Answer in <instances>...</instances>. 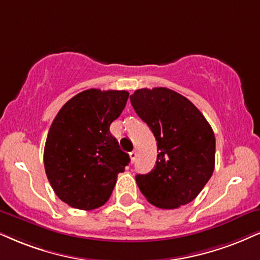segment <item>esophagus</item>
Wrapping results in <instances>:
<instances>
[{
	"mask_svg": "<svg viewBox=\"0 0 260 260\" xmlns=\"http://www.w3.org/2000/svg\"><path fill=\"white\" fill-rule=\"evenodd\" d=\"M136 156H137V153H136V150H133V152H130V159H131V161H135V159H136Z\"/></svg>",
	"mask_w": 260,
	"mask_h": 260,
	"instance_id": "esophagus-1",
	"label": "esophagus"
}]
</instances>
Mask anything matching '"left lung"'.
<instances>
[{
  "mask_svg": "<svg viewBox=\"0 0 260 260\" xmlns=\"http://www.w3.org/2000/svg\"><path fill=\"white\" fill-rule=\"evenodd\" d=\"M158 146L154 169L136 175L141 193L159 208H177L198 197L213 174L216 139L195 106L168 88L139 89L130 96Z\"/></svg>",
  "mask_w": 260,
  "mask_h": 260,
  "instance_id": "left-lung-1",
  "label": "left lung"
}]
</instances>
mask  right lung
Masks as SVG:
<instances>
[{
    "label": "right lung",
    "instance_id": "1",
    "mask_svg": "<svg viewBox=\"0 0 260 260\" xmlns=\"http://www.w3.org/2000/svg\"><path fill=\"white\" fill-rule=\"evenodd\" d=\"M129 92L88 89L69 100L53 120L44 147V169L60 200L78 210H94L111 197L127 153L112 136Z\"/></svg>",
    "mask_w": 260,
    "mask_h": 260
}]
</instances>
